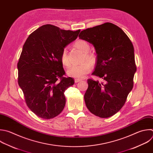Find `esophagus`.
Returning <instances> with one entry per match:
<instances>
[{"label": "esophagus", "mask_w": 153, "mask_h": 153, "mask_svg": "<svg viewBox=\"0 0 153 153\" xmlns=\"http://www.w3.org/2000/svg\"><path fill=\"white\" fill-rule=\"evenodd\" d=\"M80 81H82V80H81V79H76L74 80L75 83H78V82H80Z\"/></svg>", "instance_id": "esophagus-1"}]
</instances>
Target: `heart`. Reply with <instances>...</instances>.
<instances>
[{
  "label": "heart",
  "instance_id": "b5f03b06",
  "mask_svg": "<svg viewBox=\"0 0 153 153\" xmlns=\"http://www.w3.org/2000/svg\"><path fill=\"white\" fill-rule=\"evenodd\" d=\"M75 46L85 53L82 59V62H85L80 65H72L67 70V73L70 77L75 79H82L91 71L92 68L91 64L95 63V58L92 53H88L90 49V46L86 41L79 39L75 42ZM60 58L61 63L64 67L67 68L70 66V62L68 56V50L67 48H63ZM86 60L88 62H85V61Z\"/></svg>",
  "mask_w": 153,
  "mask_h": 153
}]
</instances>
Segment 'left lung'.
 Listing matches in <instances>:
<instances>
[{
    "instance_id": "1",
    "label": "left lung",
    "mask_w": 153,
    "mask_h": 153,
    "mask_svg": "<svg viewBox=\"0 0 153 153\" xmlns=\"http://www.w3.org/2000/svg\"><path fill=\"white\" fill-rule=\"evenodd\" d=\"M79 37L94 45L97 56L92 74L103 80H88L86 106L95 115L109 118L123 108L133 87L136 66L133 44L120 27L111 23L85 29Z\"/></svg>"
}]
</instances>
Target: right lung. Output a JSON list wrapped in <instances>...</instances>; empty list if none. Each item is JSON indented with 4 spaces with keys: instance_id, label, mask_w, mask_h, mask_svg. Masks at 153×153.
<instances>
[{
    "instance_id": "1",
    "label": "right lung",
    "mask_w": 153,
    "mask_h": 153,
    "mask_svg": "<svg viewBox=\"0 0 153 153\" xmlns=\"http://www.w3.org/2000/svg\"><path fill=\"white\" fill-rule=\"evenodd\" d=\"M80 32L45 25L33 32L23 45L17 64L18 83L27 106L41 118H53L65 107L64 92L74 81L64 77L60 58L63 48Z\"/></svg>"
}]
</instances>
